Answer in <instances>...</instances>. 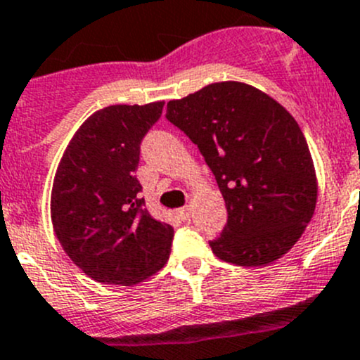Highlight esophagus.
I'll return each mask as SVG.
<instances>
[{
	"label": "esophagus",
	"mask_w": 360,
	"mask_h": 360,
	"mask_svg": "<svg viewBox=\"0 0 360 360\" xmlns=\"http://www.w3.org/2000/svg\"><path fill=\"white\" fill-rule=\"evenodd\" d=\"M178 217L182 219V221H189V219L193 217V208H191L189 205L184 208H180V210H178Z\"/></svg>",
	"instance_id": "34e87169"
}]
</instances>
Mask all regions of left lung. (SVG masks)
Masks as SVG:
<instances>
[{
    "mask_svg": "<svg viewBox=\"0 0 360 360\" xmlns=\"http://www.w3.org/2000/svg\"><path fill=\"white\" fill-rule=\"evenodd\" d=\"M166 118L198 145L228 222L210 242L219 259L265 266L286 255L314 214L318 182L299 123L258 88L222 81L167 102Z\"/></svg>",
    "mask_w": 360,
    "mask_h": 360,
    "instance_id": "obj_1",
    "label": "left lung"
}]
</instances>
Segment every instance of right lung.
Returning a JSON list of instances; mask_svg holds the SVG:
<instances>
[{
    "mask_svg": "<svg viewBox=\"0 0 360 360\" xmlns=\"http://www.w3.org/2000/svg\"><path fill=\"white\" fill-rule=\"evenodd\" d=\"M164 102L109 105L72 136L51 191V221L68 258L104 285H138L159 272L173 228L143 208L139 145Z\"/></svg>",
    "mask_w": 360,
    "mask_h": 360,
    "instance_id": "obj_1",
    "label": "right lung"
}]
</instances>
